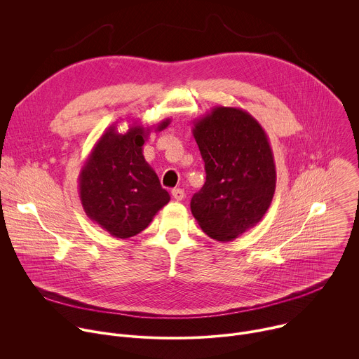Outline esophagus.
Wrapping results in <instances>:
<instances>
[{
	"instance_id": "34e87169",
	"label": "esophagus",
	"mask_w": 359,
	"mask_h": 359,
	"mask_svg": "<svg viewBox=\"0 0 359 359\" xmlns=\"http://www.w3.org/2000/svg\"><path fill=\"white\" fill-rule=\"evenodd\" d=\"M172 196H173V198L175 200H183L184 198V191L182 190V189H173L172 190Z\"/></svg>"
}]
</instances>
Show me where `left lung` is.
I'll use <instances>...</instances> for the list:
<instances>
[{"mask_svg": "<svg viewBox=\"0 0 359 359\" xmlns=\"http://www.w3.org/2000/svg\"><path fill=\"white\" fill-rule=\"evenodd\" d=\"M206 182L190 201L191 215L209 237L226 243L257 224L276 191L269 137L248 112L215 107L193 125Z\"/></svg>", "mask_w": 359, "mask_h": 359, "instance_id": "left-lung-1", "label": "left lung"}]
</instances>
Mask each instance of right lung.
<instances>
[{
  "label": "right lung",
  "instance_id": "obj_1",
  "mask_svg": "<svg viewBox=\"0 0 359 359\" xmlns=\"http://www.w3.org/2000/svg\"><path fill=\"white\" fill-rule=\"evenodd\" d=\"M170 123L162 121L161 132ZM112 125L95 143L81 169L79 197L86 216L116 238L144 230L169 203V193L144 161L143 143L151 128L132 123L126 133Z\"/></svg>",
  "mask_w": 359,
  "mask_h": 359
}]
</instances>
